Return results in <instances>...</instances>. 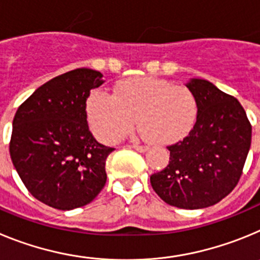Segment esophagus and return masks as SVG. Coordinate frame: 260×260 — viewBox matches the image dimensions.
Segmentation results:
<instances>
[{
    "label": "esophagus",
    "mask_w": 260,
    "mask_h": 260,
    "mask_svg": "<svg viewBox=\"0 0 260 260\" xmlns=\"http://www.w3.org/2000/svg\"><path fill=\"white\" fill-rule=\"evenodd\" d=\"M130 148H133V150H137L139 151V152H146L147 150H148V147L147 146H138V144H133V146H128Z\"/></svg>",
    "instance_id": "obj_1"
}]
</instances>
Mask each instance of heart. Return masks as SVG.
Segmentation results:
<instances>
[{
  "label": "heart",
  "mask_w": 260,
  "mask_h": 260,
  "mask_svg": "<svg viewBox=\"0 0 260 260\" xmlns=\"http://www.w3.org/2000/svg\"><path fill=\"white\" fill-rule=\"evenodd\" d=\"M87 118L93 134L105 143L132 132L138 117L142 135L158 144L181 141L198 117V100L186 86L157 78H127L113 95L93 91L87 99Z\"/></svg>",
  "instance_id": "b5f03b06"
}]
</instances>
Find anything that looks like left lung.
Segmentation results:
<instances>
[{
	"label": "left lung",
	"mask_w": 260,
	"mask_h": 260,
	"mask_svg": "<svg viewBox=\"0 0 260 260\" xmlns=\"http://www.w3.org/2000/svg\"><path fill=\"white\" fill-rule=\"evenodd\" d=\"M198 100V117L182 141L168 146L169 162L151 176L165 203L186 210L213 206L237 186L251 144V123L237 99L211 82L186 84Z\"/></svg>",
	"instance_id": "obj_1"
}]
</instances>
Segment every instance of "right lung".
<instances>
[{"label":"right lung","mask_w":260,"mask_h":260,"mask_svg":"<svg viewBox=\"0 0 260 260\" xmlns=\"http://www.w3.org/2000/svg\"><path fill=\"white\" fill-rule=\"evenodd\" d=\"M103 83L100 71H68L39 87L15 113L11 161L32 197L49 207H83L105 186L114 148L96 141L86 112L91 89Z\"/></svg>","instance_id":"obj_1"}]
</instances>
